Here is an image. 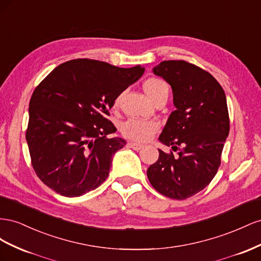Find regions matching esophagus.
Wrapping results in <instances>:
<instances>
[{
	"instance_id": "34e87169",
	"label": "esophagus",
	"mask_w": 261,
	"mask_h": 261,
	"mask_svg": "<svg viewBox=\"0 0 261 261\" xmlns=\"http://www.w3.org/2000/svg\"><path fill=\"white\" fill-rule=\"evenodd\" d=\"M129 146H130L131 148H133V150H136V151H139V150H141V148L143 147L142 144L135 143V142H130V143H129Z\"/></svg>"
}]
</instances>
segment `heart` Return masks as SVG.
Returning a JSON list of instances; mask_svg holds the SVG:
<instances>
[{
  "label": "heart",
  "mask_w": 261,
  "mask_h": 261,
  "mask_svg": "<svg viewBox=\"0 0 261 261\" xmlns=\"http://www.w3.org/2000/svg\"><path fill=\"white\" fill-rule=\"evenodd\" d=\"M143 89L145 94L153 101L161 96L168 95V86L161 79L152 77L144 82ZM160 124L153 120H141V119L131 118L124 121L121 125L122 135L137 142H145L154 133L159 130Z\"/></svg>",
  "instance_id": "heart-1"
}]
</instances>
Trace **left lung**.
<instances>
[{
  "label": "left lung",
  "mask_w": 261,
  "mask_h": 261,
  "mask_svg": "<svg viewBox=\"0 0 261 261\" xmlns=\"http://www.w3.org/2000/svg\"><path fill=\"white\" fill-rule=\"evenodd\" d=\"M153 73L172 87L176 107L159 141L178 156L159 148L147 177L162 195L184 200L204 189L218 173L229 132L225 93L210 73L186 61H163Z\"/></svg>",
  "instance_id": "obj_1"
}]
</instances>
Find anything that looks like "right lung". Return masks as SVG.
I'll return each mask as SVG.
<instances>
[{
  "instance_id": "obj_1",
  "label": "right lung",
  "mask_w": 261,
  "mask_h": 261,
  "mask_svg": "<svg viewBox=\"0 0 261 261\" xmlns=\"http://www.w3.org/2000/svg\"><path fill=\"white\" fill-rule=\"evenodd\" d=\"M77 59L60 64L36 87L29 101L26 141L40 180L64 197H80L106 180L114 154L126 142L107 119L124 89L143 75Z\"/></svg>"
}]
</instances>
